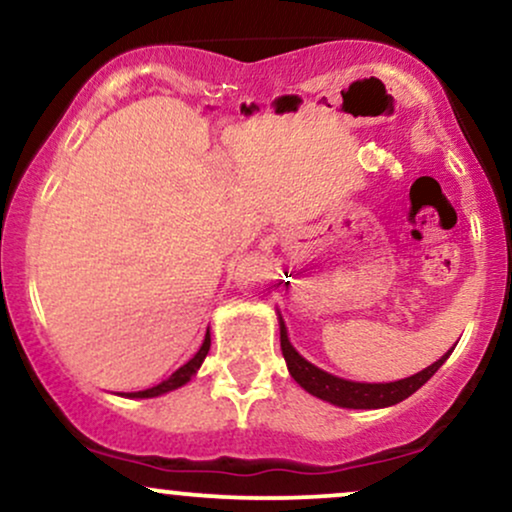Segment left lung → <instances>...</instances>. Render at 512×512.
Returning a JSON list of instances; mask_svg holds the SVG:
<instances>
[{"label":"left lung","mask_w":512,"mask_h":512,"mask_svg":"<svg viewBox=\"0 0 512 512\" xmlns=\"http://www.w3.org/2000/svg\"><path fill=\"white\" fill-rule=\"evenodd\" d=\"M279 332H281V354L286 358V366H289L291 378L303 387L310 395L325 399V402L337 404V407L346 409H383L392 407V404L402 402L409 395H414L426 380H431V375L448 361L452 349L445 356H440L436 363L421 370V373L411 375V378L395 380V383H354V380L337 378V375L327 373V370L313 366L310 361L298 354L289 342V334H286L284 320H279Z\"/></svg>","instance_id":"left-lung-1"}]
</instances>
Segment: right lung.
I'll list each match as a JSON object with an SVG mask.
<instances>
[{
  "instance_id": "obj_1",
  "label": "right lung",
  "mask_w": 512,
  "mask_h": 512,
  "mask_svg": "<svg viewBox=\"0 0 512 512\" xmlns=\"http://www.w3.org/2000/svg\"><path fill=\"white\" fill-rule=\"evenodd\" d=\"M209 346H211V337H209V332H207V337H204V344L199 346L197 354L192 356L190 361L185 363V366H180L178 370H175V373L170 375L168 380H163V383H158L156 387H149V390L127 392V397H139V399H144V397H158V395H166V392H170V390H178V387H182L185 383H190L192 375L197 373L199 366H202V361H204V358H207Z\"/></svg>"
}]
</instances>
